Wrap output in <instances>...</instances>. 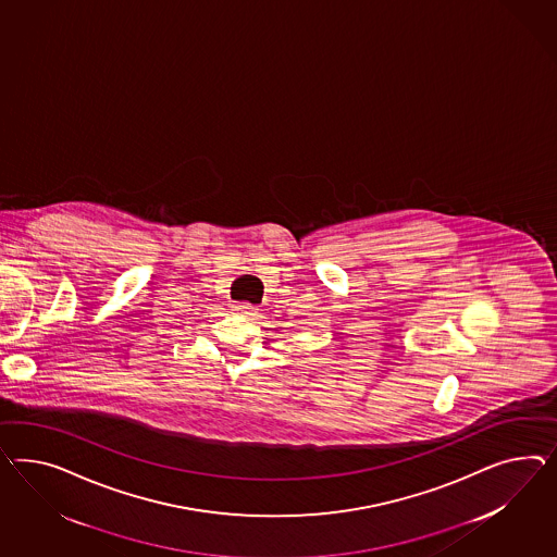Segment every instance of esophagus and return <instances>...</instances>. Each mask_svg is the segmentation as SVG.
<instances>
[{"instance_id":"esophagus-1","label":"esophagus","mask_w":557,"mask_h":557,"mask_svg":"<svg viewBox=\"0 0 557 557\" xmlns=\"http://www.w3.org/2000/svg\"><path fill=\"white\" fill-rule=\"evenodd\" d=\"M233 308H235V312L240 314V317H253L257 312L256 306L249 304V301H239V304H235Z\"/></svg>"}]
</instances>
